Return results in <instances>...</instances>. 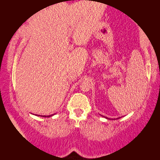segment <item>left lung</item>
<instances>
[{
	"label": "left lung",
	"mask_w": 160,
	"mask_h": 160,
	"mask_svg": "<svg viewBox=\"0 0 160 160\" xmlns=\"http://www.w3.org/2000/svg\"><path fill=\"white\" fill-rule=\"evenodd\" d=\"M119 118H121V117H119V118H117V119H119ZM106 119H108V118H106Z\"/></svg>",
	"instance_id": "8db88e82"
}]
</instances>
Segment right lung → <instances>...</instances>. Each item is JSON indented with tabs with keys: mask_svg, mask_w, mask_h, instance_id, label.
<instances>
[{
	"mask_svg": "<svg viewBox=\"0 0 160 160\" xmlns=\"http://www.w3.org/2000/svg\"><path fill=\"white\" fill-rule=\"evenodd\" d=\"M54 114H52V115H49V116H41V117H52V116H53ZM37 116H40V115H37Z\"/></svg>",
	"mask_w": 160,
	"mask_h": 160,
	"instance_id": "1",
	"label": "right lung"
}]
</instances>
